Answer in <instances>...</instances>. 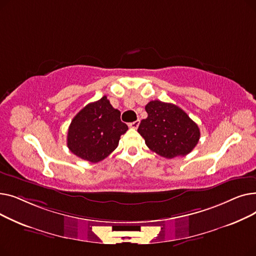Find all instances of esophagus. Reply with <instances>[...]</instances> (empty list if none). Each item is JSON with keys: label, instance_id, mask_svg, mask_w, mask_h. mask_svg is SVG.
Segmentation results:
<instances>
[{"label": "esophagus", "instance_id": "esophagus-1", "mask_svg": "<svg viewBox=\"0 0 256 256\" xmlns=\"http://www.w3.org/2000/svg\"><path fill=\"white\" fill-rule=\"evenodd\" d=\"M139 124H140V120L138 119V120H136V121H134V122H130V124H128V126L132 128H137L139 126Z\"/></svg>", "mask_w": 256, "mask_h": 256}]
</instances>
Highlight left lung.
I'll use <instances>...</instances> for the list:
<instances>
[{
    "instance_id": "8db88e82",
    "label": "left lung",
    "mask_w": 256,
    "mask_h": 256,
    "mask_svg": "<svg viewBox=\"0 0 256 256\" xmlns=\"http://www.w3.org/2000/svg\"><path fill=\"white\" fill-rule=\"evenodd\" d=\"M148 114L138 128L148 148L158 156L173 158L190 154L200 138L198 126L180 106L152 100L145 106Z\"/></svg>"
}]
</instances>
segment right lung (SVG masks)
<instances>
[{
    "instance_id": "add662e5",
    "label": "right lung",
    "mask_w": 256,
    "mask_h": 256,
    "mask_svg": "<svg viewBox=\"0 0 256 256\" xmlns=\"http://www.w3.org/2000/svg\"><path fill=\"white\" fill-rule=\"evenodd\" d=\"M106 96L88 104L72 120L67 132L70 150L82 160L98 163L116 150L120 136L128 130Z\"/></svg>"
}]
</instances>
